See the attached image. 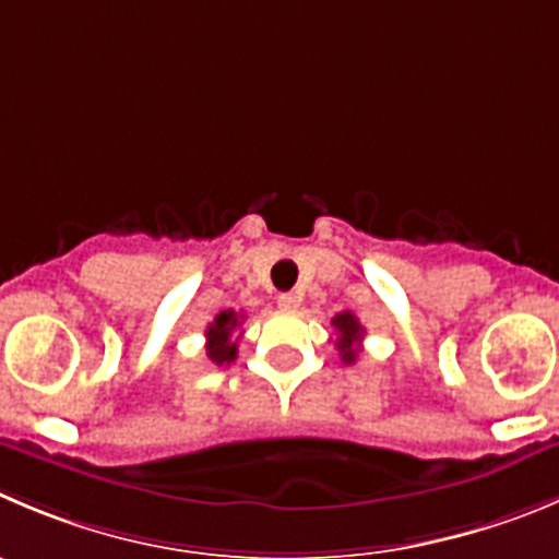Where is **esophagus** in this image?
Masks as SVG:
<instances>
[{
  "mask_svg": "<svg viewBox=\"0 0 559 559\" xmlns=\"http://www.w3.org/2000/svg\"><path fill=\"white\" fill-rule=\"evenodd\" d=\"M276 305H280V310H299L301 296L299 294H280L276 296Z\"/></svg>",
  "mask_w": 559,
  "mask_h": 559,
  "instance_id": "obj_1",
  "label": "esophagus"
}]
</instances>
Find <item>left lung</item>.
Here are the masks:
<instances>
[{
  "label": "left lung",
  "mask_w": 559,
  "mask_h": 559,
  "mask_svg": "<svg viewBox=\"0 0 559 559\" xmlns=\"http://www.w3.org/2000/svg\"><path fill=\"white\" fill-rule=\"evenodd\" d=\"M334 329H337V350L340 359L345 365H354L356 356H359V343L365 337V329L359 323V318L354 312H340V316L332 318Z\"/></svg>",
  "instance_id": "8db88e82"
}]
</instances>
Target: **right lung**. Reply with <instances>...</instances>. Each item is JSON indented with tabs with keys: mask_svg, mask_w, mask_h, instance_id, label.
<instances>
[{
	"mask_svg": "<svg viewBox=\"0 0 559 559\" xmlns=\"http://www.w3.org/2000/svg\"><path fill=\"white\" fill-rule=\"evenodd\" d=\"M241 321L243 316H238L236 310H222L214 318V323H209V329H205V354L219 368L236 362L238 337H233V332L241 326Z\"/></svg>",
	"mask_w": 559,
	"mask_h": 559,
	"instance_id": "add662e5",
	"label": "right lung"
}]
</instances>
